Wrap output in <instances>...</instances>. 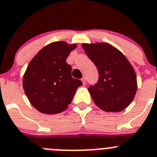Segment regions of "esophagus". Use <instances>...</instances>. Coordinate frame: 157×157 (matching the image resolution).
I'll return each instance as SVG.
<instances>
[{
  "instance_id": "obj_1",
  "label": "esophagus",
  "mask_w": 157,
  "mask_h": 157,
  "mask_svg": "<svg viewBox=\"0 0 157 157\" xmlns=\"http://www.w3.org/2000/svg\"><path fill=\"white\" fill-rule=\"evenodd\" d=\"M81 80H82L83 84H85V83H86V79H85V77H83V78L81 79Z\"/></svg>"
}]
</instances>
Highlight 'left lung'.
<instances>
[{"label":"left lung","mask_w":157,"mask_h":157,"mask_svg":"<svg viewBox=\"0 0 157 157\" xmlns=\"http://www.w3.org/2000/svg\"><path fill=\"white\" fill-rule=\"evenodd\" d=\"M98 69L99 79L88 88L94 103L107 112H118L133 101L137 92L135 71L126 58L107 43L82 45Z\"/></svg>","instance_id":"left-lung-1"}]
</instances>
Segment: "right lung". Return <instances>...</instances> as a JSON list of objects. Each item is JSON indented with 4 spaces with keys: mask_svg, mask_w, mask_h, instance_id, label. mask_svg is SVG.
Listing matches in <instances>:
<instances>
[{
    "mask_svg": "<svg viewBox=\"0 0 157 157\" xmlns=\"http://www.w3.org/2000/svg\"><path fill=\"white\" fill-rule=\"evenodd\" d=\"M76 45L55 42L47 45L30 62L23 79L24 92L33 107L44 114L67 109L81 80L72 77L66 58Z\"/></svg>",
    "mask_w": 157,
    "mask_h": 157,
    "instance_id": "right-lung-1",
    "label": "right lung"
}]
</instances>
